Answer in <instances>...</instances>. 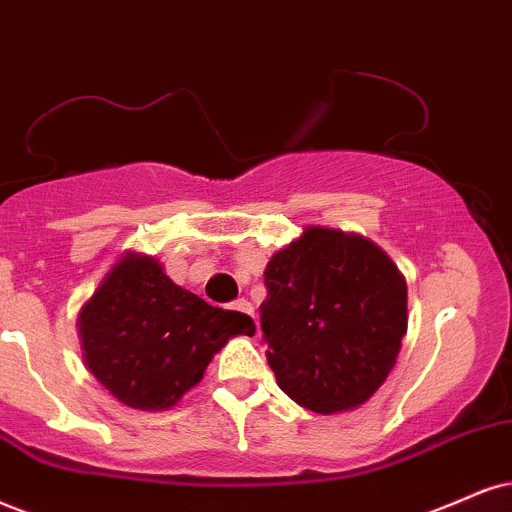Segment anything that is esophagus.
<instances>
[{"instance_id":"obj_1","label":"esophagus","mask_w":512,"mask_h":512,"mask_svg":"<svg viewBox=\"0 0 512 512\" xmlns=\"http://www.w3.org/2000/svg\"><path fill=\"white\" fill-rule=\"evenodd\" d=\"M232 308H235V311H239V313H246V315H251V318H254V306H251L246 299H237L235 304H232Z\"/></svg>"}]
</instances>
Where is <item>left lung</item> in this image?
<instances>
[{"label":"left lung","mask_w":512,"mask_h":512,"mask_svg":"<svg viewBox=\"0 0 512 512\" xmlns=\"http://www.w3.org/2000/svg\"><path fill=\"white\" fill-rule=\"evenodd\" d=\"M261 330L277 387L313 413L353 410L382 387L408 330V287L368 237L306 225L270 256Z\"/></svg>","instance_id":"1"}]
</instances>
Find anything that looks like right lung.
I'll list each match as a JSON object with an SVG mask.
<instances>
[{
  "label": "right lung",
  "mask_w": 512,
  "mask_h": 512,
  "mask_svg": "<svg viewBox=\"0 0 512 512\" xmlns=\"http://www.w3.org/2000/svg\"><path fill=\"white\" fill-rule=\"evenodd\" d=\"M254 332L249 315L206 304L140 251H125L78 313L94 380L137 410L173 408L232 337Z\"/></svg>",
  "instance_id": "obj_1"
}]
</instances>
